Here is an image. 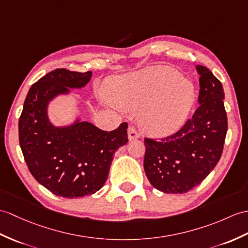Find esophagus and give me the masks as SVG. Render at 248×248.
Returning <instances> with one entry per match:
<instances>
[{
  "mask_svg": "<svg viewBox=\"0 0 248 248\" xmlns=\"http://www.w3.org/2000/svg\"><path fill=\"white\" fill-rule=\"evenodd\" d=\"M140 132H138V131L136 130L135 126L130 125L129 129H128V137H129V140H137V138H140Z\"/></svg>",
  "mask_w": 248,
  "mask_h": 248,
  "instance_id": "esophagus-1",
  "label": "esophagus"
}]
</instances>
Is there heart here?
Instances as JSON below:
<instances>
[{
    "mask_svg": "<svg viewBox=\"0 0 248 248\" xmlns=\"http://www.w3.org/2000/svg\"><path fill=\"white\" fill-rule=\"evenodd\" d=\"M112 101L135 111L145 110L143 129L155 136L173 133L191 110L194 91L170 67L159 66L134 78L118 80L108 89Z\"/></svg>",
    "mask_w": 248,
    "mask_h": 248,
    "instance_id": "b5f03b06",
    "label": "heart"
}]
</instances>
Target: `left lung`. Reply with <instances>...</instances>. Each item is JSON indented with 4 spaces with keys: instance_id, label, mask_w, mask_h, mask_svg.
<instances>
[{
    "instance_id": "8db88e82",
    "label": "left lung",
    "mask_w": 248,
    "mask_h": 248,
    "mask_svg": "<svg viewBox=\"0 0 248 248\" xmlns=\"http://www.w3.org/2000/svg\"><path fill=\"white\" fill-rule=\"evenodd\" d=\"M200 74V106L175 133L145 137L143 168L151 185L165 193H186L207 177L221 158L227 133L224 90L208 68Z\"/></svg>"
}]
</instances>
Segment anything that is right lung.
Here are the masks:
<instances>
[{"mask_svg":"<svg viewBox=\"0 0 248 248\" xmlns=\"http://www.w3.org/2000/svg\"><path fill=\"white\" fill-rule=\"evenodd\" d=\"M92 72L56 68L28 91L19 119V141L32 176L58 197L75 199L98 191L108 178L115 151L128 142V124L103 131L88 122L57 128L47 103L67 88H82Z\"/></svg>","mask_w":248,"mask_h":248,"instance_id":"add662e5","label":"right lung"}]
</instances>
